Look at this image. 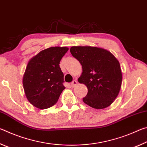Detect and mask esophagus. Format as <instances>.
I'll return each mask as SVG.
<instances>
[{
    "mask_svg": "<svg viewBox=\"0 0 147 147\" xmlns=\"http://www.w3.org/2000/svg\"><path fill=\"white\" fill-rule=\"evenodd\" d=\"M76 84H77V81L73 80L71 84V86L72 87V88H74V87H75L76 86Z\"/></svg>",
    "mask_w": 147,
    "mask_h": 147,
    "instance_id": "1",
    "label": "esophagus"
}]
</instances>
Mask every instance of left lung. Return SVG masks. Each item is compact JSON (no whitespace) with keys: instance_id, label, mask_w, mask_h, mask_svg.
<instances>
[{"instance_id":"left-lung-1","label":"left lung","mask_w":147,"mask_h":147,"mask_svg":"<svg viewBox=\"0 0 147 147\" xmlns=\"http://www.w3.org/2000/svg\"><path fill=\"white\" fill-rule=\"evenodd\" d=\"M72 55L82 67L78 82L87 86L84 102L95 109L110 106L118 96L122 84L120 63L110 52L95 47H72Z\"/></svg>"}]
</instances>
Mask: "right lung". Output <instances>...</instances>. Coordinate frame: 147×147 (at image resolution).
<instances>
[{"instance_id": "obj_1", "label": "right lung", "mask_w": 147, "mask_h": 147, "mask_svg": "<svg viewBox=\"0 0 147 147\" xmlns=\"http://www.w3.org/2000/svg\"><path fill=\"white\" fill-rule=\"evenodd\" d=\"M67 47H50L30 59L24 72L23 84L26 96L34 106L47 109L58 102L65 87L59 62Z\"/></svg>"}]
</instances>
